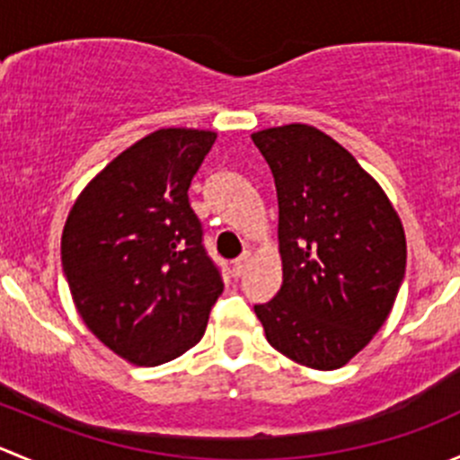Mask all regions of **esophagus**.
Segmentation results:
<instances>
[{
  "mask_svg": "<svg viewBox=\"0 0 460 460\" xmlns=\"http://www.w3.org/2000/svg\"><path fill=\"white\" fill-rule=\"evenodd\" d=\"M249 260H252V253H249V252H244L243 256L234 260V276H235V278L243 276L244 269H247V264H249Z\"/></svg>",
  "mask_w": 460,
  "mask_h": 460,
  "instance_id": "obj_1",
  "label": "esophagus"
}]
</instances>
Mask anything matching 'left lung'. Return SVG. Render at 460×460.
I'll list each match as a JSON object with an SVG mask.
<instances>
[{
	"label": "left lung",
	"mask_w": 460,
	"mask_h": 460,
	"mask_svg": "<svg viewBox=\"0 0 460 460\" xmlns=\"http://www.w3.org/2000/svg\"><path fill=\"white\" fill-rule=\"evenodd\" d=\"M278 193L282 287L253 305L267 341L312 369L349 363L383 327L405 278L401 217L347 148L307 124L252 136Z\"/></svg>",
	"instance_id": "obj_1"
}]
</instances>
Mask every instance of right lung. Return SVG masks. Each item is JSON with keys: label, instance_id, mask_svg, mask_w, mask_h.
Wrapping results in <instances>:
<instances>
[{"label": "right lung", "instance_id": "right-lung-1", "mask_svg": "<svg viewBox=\"0 0 460 460\" xmlns=\"http://www.w3.org/2000/svg\"><path fill=\"white\" fill-rule=\"evenodd\" d=\"M213 131L160 128L119 153L80 193L62 267L86 327L133 365L155 367L200 342L225 289L202 244L189 187Z\"/></svg>", "mask_w": 460, "mask_h": 460}]
</instances>
